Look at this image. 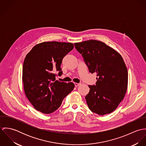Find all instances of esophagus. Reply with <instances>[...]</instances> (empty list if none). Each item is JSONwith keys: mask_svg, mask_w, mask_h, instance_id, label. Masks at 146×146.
Wrapping results in <instances>:
<instances>
[{"mask_svg": "<svg viewBox=\"0 0 146 146\" xmlns=\"http://www.w3.org/2000/svg\"><path fill=\"white\" fill-rule=\"evenodd\" d=\"M74 84H75V87H78V86H79V85H80L81 84L76 83H75Z\"/></svg>", "mask_w": 146, "mask_h": 146, "instance_id": "34e87169", "label": "esophagus"}]
</instances>
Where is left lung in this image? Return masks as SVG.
<instances>
[{"label": "left lung", "mask_w": 146, "mask_h": 146, "mask_svg": "<svg viewBox=\"0 0 146 146\" xmlns=\"http://www.w3.org/2000/svg\"><path fill=\"white\" fill-rule=\"evenodd\" d=\"M76 50L92 74L96 73V85L85 100L89 108L99 115L110 113L124 99L127 86V70L121 56L103 42L96 40L76 42Z\"/></svg>", "instance_id": "left-lung-1"}]
</instances>
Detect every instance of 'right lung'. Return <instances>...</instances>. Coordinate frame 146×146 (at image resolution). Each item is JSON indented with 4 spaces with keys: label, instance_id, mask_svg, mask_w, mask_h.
<instances>
[{
    "label": "right lung",
    "instance_id": "add662e5",
    "mask_svg": "<svg viewBox=\"0 0 146 146\" xmlns=\"http://www.w3.org/2000/svg\"><path fill=\"white\" fill-rule=\"evenodd\" d=\"M71 42H46L34 46L26 55L22 69L25 94L38 111L51 113L57 110L63 100L74 88L73 83L56 80L62 74L63 57L74 48Z\"/></svg>",
    "mask_w": 146,
    "mask_h": 146
}]
</instances>
